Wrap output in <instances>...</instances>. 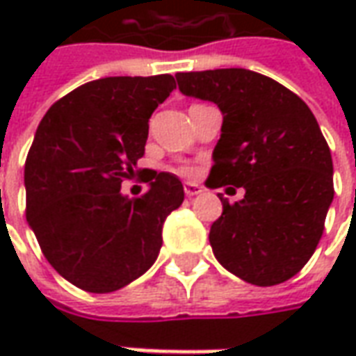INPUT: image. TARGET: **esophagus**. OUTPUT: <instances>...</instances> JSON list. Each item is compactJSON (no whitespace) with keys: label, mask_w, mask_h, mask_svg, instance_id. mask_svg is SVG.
Wrapping results in <instances>:
<instances>
[{"label":"esophagus","mask_w":356,"mask_h":356,"mask_svg":"<svg viewBox=\"0 0 356 356\" xmlns=\"http://www.w3.org/2000/svg\"><path fill=\"white\" fill-rule=\"evenodd\" d=\"M185 194L188 198H193V196H198V194L204 193V186L198 185V183H185Z\"/></svg>","instance_id":"obj_1"}]
</instances>
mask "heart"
<instances>
[{"label": "heart", "mask_w": 356, "mask_h": 356, "mask_svg": "<svg viewBox=\"0 0 356 356\" xmlns=\"http://www.w3.org/2000/svg\"><path fill=\"white\" fill-rule=\"evenodd\" d=\"M179 173H183V175H191L193 173V168H186V165H183V168H179Z\"/></svg>", "instance_id": "heart-1"}]
</instances>
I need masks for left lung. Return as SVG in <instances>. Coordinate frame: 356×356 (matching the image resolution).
<instances>
[{
  "label": "left lung",
  "mask_w": 356,
  "mask_h": 356,
  "mask_svg": "<svg viewBox=\"0 0 356 356\" xmlns=\"http://www.w3.org/2000/svg\"><path fill=\"white\" fill-rule=\"evenodd\" d=\"M186 97L216 102L221 137L206 185L242 186L209 229L217 261L255 286L286 282L303 268L334 200L328 143L311 108L282 83L244 68L175 74Z\"/></svg>",
  "instance_id": "1"
}]
</instances>
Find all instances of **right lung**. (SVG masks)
<instances>
[{
	"instance_id": "right-lung-1",
	"label": "right lung",
	"mask_w": 356,
	"mask_h": 356,
	"mask_svg": "<svg viewBox=\"0 0 356 356\" xmlns=\"http://www.w3.org/2000/svg\"><path fill=\"white\" fill-rule=\"evenodd\" d=\"M173 89L170 74L89 81L38 125L24 165L28 225L51 267L81 290L108 293L145 275L165 217L185 200L165 171H148L140 198L120 191L145 154L148 120Z\"/></svg>"
}]
</instances>
